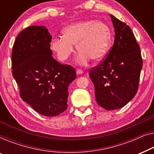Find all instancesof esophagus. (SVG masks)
I'll return each instance as SVG.
<instances>
[{
    "instance_id": "obj_1",
    "label": "esophagus",
    "mask_w": 154,
    "mask_h": 154,
    "mask_svg": "<svg viewBox=\"0 0 154 154\" xmlns=\"http://www.w3.org/2000/svg\"><path fill=\"white\" fill-rule=\"evenodd\" d=\"M83 72H84L83 70H81V69H77L76 70V73L77 75H82Z\"/></svg>"
}]
</instances>
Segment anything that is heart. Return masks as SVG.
<instances>
[{
  "instance_id": "obj_1",
  "label": "heart",
  "mask_w": 154,
  "mask_h": 154,
  "mask_svg": "<svg viewBox=\"0 0 154 154\" xmlns=\"http://www.w3.org/2000/svg\"><path fill=\"white\" fill-rule=\"evenodd\" d=\"M63 36L52 39L51 49L61 61L74 52V45L79 53L76 63L86 65L92 59L100 61L105 57L112 42L111 29L102 21L88 19L72 23L63 31Z\"/></svg>"
}]
</instances>
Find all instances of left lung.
Wrapping results in <instances>:
<instances>
[{"label":"left lung","instance_id":"8db88e82","mask_svg":"<svg viewBox=\"0 0 154 154\" xmlns=\"http://www.w3.org/2000/svg\"><path fill=\"white\" fill-rule=\"evenodd\" d=\"M114 42L106 58L89 71L97 103L106 110L123 107L137 94L142 58L131 28L110 14Z\"/></svg>","mask_w":154,"mask_h":154}]
</instances>
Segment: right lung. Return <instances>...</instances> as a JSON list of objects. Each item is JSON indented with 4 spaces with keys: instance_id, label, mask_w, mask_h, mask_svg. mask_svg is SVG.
Returning <instances> with one entry per match:
<instances>
[{
    "instance_id": "right-lung-1",
    "label": "right lung",
    "mask_w": 154,
    "mask_h": 154,
    "mask_svg": "<svg viewBox=\"0 0 154 154\" xmlns=\"http://www.w3.org/2000/svg\"><path fill=\"white\" fill-rule=\"evenodd\" d=\"M51 41L45 26L21 31L13 45L12 69L21 99L39 114L56 116L68 107V86L76 72L52 57Z\"/></svg>"
}]
</instances>
